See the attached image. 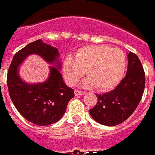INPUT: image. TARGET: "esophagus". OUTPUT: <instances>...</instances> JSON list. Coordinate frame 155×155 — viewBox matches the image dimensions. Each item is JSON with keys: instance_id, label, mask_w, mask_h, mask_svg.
Wrapping results in <instances>:
<instances>
[{"instance_id": "1", "label": "esophagus", "mask_w": 155, "mask_h": 155, "mask_svg": "<svg viewBox=\"0 0 155 155\" xmlns=\"http://www.w3.org/2000/svg\"><path fill=\"white\" fill-rule=\"evenodd\" d=\"M84 94H85V92L82 91H78V90H75V95H83Z\"/></svg>"}]
</instances>
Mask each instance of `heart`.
<instances>
[{
  "instance_id": "obj_1",
  "label": "heart",
  "mask_w": 155,
  "mask_h": 155,
  "mask_svg": "<svg viewBox=\"0 0 155 155\" xmlns=\"http://www.w3.org/2000/svg\"><path fill=\"white\" fill-rule=\"evenodd\" d=\"M126 58L117 48L104 45H86L79 49L75 58L68 56L63 64V73L68 84L75 85L84 75V87H95L108 91L117 85L124 75Z\"/></svg>"
}]
</instances>
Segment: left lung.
Wrapping results in <instances>:
<instances>
[{"instance_id":"1","label":"left lung","mask_w":155,"mask_h":155,"mask_svg":"<svg viewBox=\"0 0 155 155\" xmlns=\"http://www.w3.org/2000/svg\"><path fill=\"white\" fill-rule=\"evenodd\" d=\"M125 77L117 87L103 94H96L97 104L90 110L95 121L106 126H115L128 119L140 103L145 87V72L135 53L128 54Z\"/></svg>"}]
</instances>
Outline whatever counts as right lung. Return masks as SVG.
I'll use <instances>...</instances> for the list:
<instances>
[{"instance_id": "right-lung-1", "label": "right lung", "mask_w": 155, "mask_h": 155, "mask_svg": "<svg viewBox=\"0 0 155 155\" xmlns=\"http://www.w3.org/2000/svg\"><path fill=\"white\" fill-rule=\"evenodd\" d=\"M31 54H38L55 66L50 68L46 81L29 84L19 77L18 66ZM58 58L57 48L38 39L15 53L9 66L7 85L12 102L23 117L36 125H50L58 122L65 113L68 102L75 96L73 89L64 82Z\"/></svg>"}]
</instances>
